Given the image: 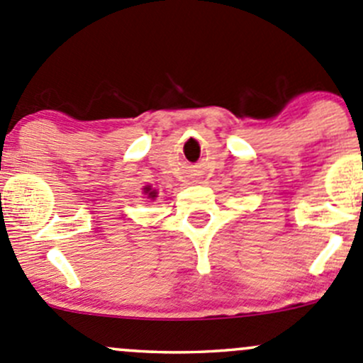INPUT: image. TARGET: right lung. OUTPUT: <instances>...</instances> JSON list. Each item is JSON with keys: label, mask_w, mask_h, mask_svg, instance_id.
<instances>
[{"label": "right lung", "mask_w": 363, "mask_h": 363, "mask_svg": "<svg viewBox=\"0 0 363 363\" xmlns=\"http://www.w3.org/2000/svg\"><path fill=\"white\" fill-rule=\"evenodd\" d=\"M155 196H156V194H155V193H152V191H151V193H150V198H155Z\"/></svg>", "instance_id": "right-lung-1"}]
</instances>
